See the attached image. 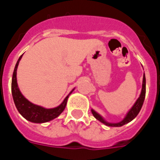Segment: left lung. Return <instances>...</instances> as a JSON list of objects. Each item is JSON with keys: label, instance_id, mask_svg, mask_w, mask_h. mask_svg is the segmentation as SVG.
Returning <instances> with one entry per match:
<instances>
[{"label": "left lung", "instance_id": "8db88e82", "mask_svg": "<svg viewBox=\"0 0 160 160\" xmlns=\"http://www.w3.org/2000/svg\"><path fill=\"white\" fill-rule=\"evenodd\" d=\"M145 94H146V78H145V74H144L143 79H142V87L140 96L138 98V100L135 102V105L133 106L132 108L130 110V111L127 114V116L124 118V119L122 121H121L120 122H118V123H109V122H106L105 120L102 118V116H100L99 114L96 113L94 110H91V112H92L93 115H94L96 119L99 120L100 122H102V123L105 124V125L108 126V127H122V126L131 122V120L134 119L138 115V114L140 111L141 108H142V104H143L144 99H145Z\"/></svg>", "mask_w": 160, "mask_h": 160}]
</instances>
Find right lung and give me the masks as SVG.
<instances>
[{"label": "right lung", "mask_w": 160, "mask_h": 160, "mask_svg": "<svg viewBox=\"0 0 160 160\" xmlns=\"http://www.w3.org/2000/svg\"><path fill=\"white\" fill-rule=\"evenodd\" d=\"M22 55L19 58L18 62L15 66L12 78V87H11V88H12V98H13L15 106H16L20 114L28 121L35 122V123H42V122H49L50 120L57 118L59 114L64 111L69 95L66 96V98L61 105L52 109H46L40 107V106L32 104V102L28 101L21 93L19 88H18V82H17V69H18V64H19V62L22 58Z\"/></svg>", "instance_id": "obj_1"}]
</instances>
